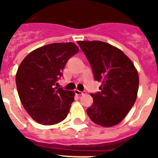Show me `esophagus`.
<instances>
[{
	"mask_svg": "<svg viewBox=\"0 0 158 158\" xmlns=\"http://www.w3.org/2000/svg\"><path fill=\"white\" fill-rule=\"evenodd\" d=\"M74 92H75V93H76V95H78V96H80V95H83V94H85V92L79 91V90H78V89H75Z\"/></svg>",
	"mask_w": 158,
	"mask_h": 158,
	"instance_id": "obj_1",
	"label": "esophagus"
}]
</instances>
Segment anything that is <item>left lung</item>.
I'll use <instances>...</instances> for the list:
<instances>
[{"label":"left lung","instance_id":"obj_1","mask_svg":"<svg viewBox=\"0 0 158 158\" xmlns=\"http://www.w3.org/2000/svg\"><path fill=\"white\" fill-rule=\"evenodd\" d=\"M93 71L101 82L100 92L91 94L93 105L87 109L97 125L111 127L128 114L138 96L139 77L131 60L121 50L101 41H78Z\"/></svg>","mask_w":158,"mask_h":158}]
</instances>
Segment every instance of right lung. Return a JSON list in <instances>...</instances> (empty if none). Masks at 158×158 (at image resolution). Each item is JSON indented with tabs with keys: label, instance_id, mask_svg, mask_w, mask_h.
<instances>
[{
	"label": "right lung",
	"instance_id": "add662e5",
	"mask_svg": "<svg viewBox=\"0 0 158 158\" xmlns=\"http://www.w3.org/2000/svg\"><path fill=\"white\" fill-rule=\"evenodd\" d=\"M73 43H55L29 53L18 67L16 83L22 104L42 125L62 122L69 114L75 93L54 88L67 61L78 53Z\"/></svg>",
	"mask_w": 158,
	"mask_h": 158
}]
</instances>
